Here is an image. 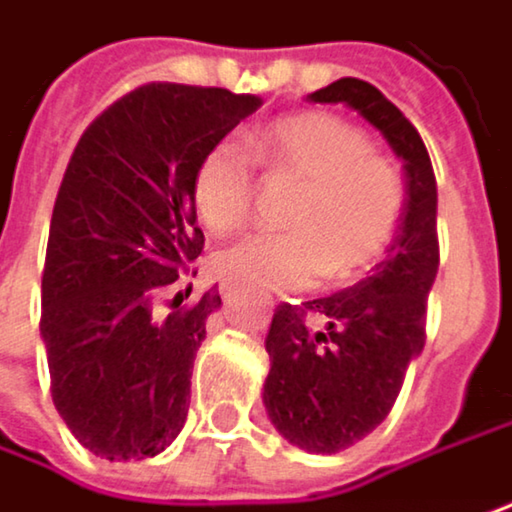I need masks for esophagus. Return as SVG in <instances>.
Returning a JSON list of instances; mask_svg holds the SVG:
<instances>
[{"label":"esophagus","instance_id":"34e87169","mask_svg":"<svg viewBox=\"0 0 512 512\" xmlns=\"http://www.w3.org/2000/svg\"><path fill=\"white\" fill-rule=\"evenodd\" d=\"M219 293H222V299L228 302V299L237 293V284H234V281H228V278H222V284H219Z\"/></svg>","mask_w":512,"mask_h":512}]
</instances>
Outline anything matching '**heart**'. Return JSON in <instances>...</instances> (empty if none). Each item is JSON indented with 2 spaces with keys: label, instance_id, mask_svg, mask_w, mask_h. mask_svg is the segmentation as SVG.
Masks as SVG:
<instances>
[{
  "label": "heart",
  "instance_id": "1",
  "mask_svg": "<svg viewBox=\"0 0 512 512\" xmlns=\"http://www.w3.org/2000/svg\"><path fill=\"white\" fill-rule=\"evenodd\" d=\"M246 146L234 137L213 143L193 175V202L213 234L246 225L257 196V166L272 181L299 184L284 225L246 237L216 255L222 278L307 290L325 275L351 284L375 269L395 243L404 216V178L387 155L372 149L349 119L304 111L260 128ZM256 158L252 159L251 155Z\"/></svg>",
  "mask_w": 512,
  "mask_h": 512
}]
</instances>
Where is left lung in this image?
Masks as SVG:
<instances>
[{"mask_svg": "<svg viewBox=\"0 0 512 512\" xmlns=\"http://www.w3.org/2000/svg\"><path fill=\"white\" fill-rule=\"evenodd\" d=\"M307 99L346 102L363 114L407 172L401 228L375 272L325 299L281 302L266 334L272 366L263 404L272 425L304 451L337 454L390 416L407 366L425 346L428 293L440 266L437 178L413 122L369 81L340 78Z\"/></svg>", "mask_w": 512, "mask_h": 512, "instance_id": "8db88e82", "label": "left lung"}]
</instances>
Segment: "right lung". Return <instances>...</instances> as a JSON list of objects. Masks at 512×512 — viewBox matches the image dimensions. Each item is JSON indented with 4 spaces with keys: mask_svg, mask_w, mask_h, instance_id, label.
<instances>
[{
    "mask_svg": "<svg viewBox=\"0 0 512 512\" xmlns=\"http://www.w3.org/2000/svg\"><path fill=\"white\" fill-rule=\"evenodd\" d=\"M263 105L252 93L152 81L93 119L52 210L40 334L52 401L72 437L108 460L161 454L184 428L213 287L193 290L205 234L193 175Z\"/></svg>",
    "mask_w": 512,
    "mask_h": 512,
    "instance_id": "right-lung-1",
    "label": "right lung"
}]
</instances>
